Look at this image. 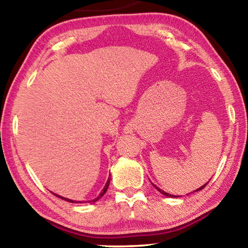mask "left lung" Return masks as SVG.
I'll list each match as a JSON object with an SVG mask.
<instances>
[{
	"instance_id": "1",
	"label": "left lung",
	"mask_w": 248,
	"mask_h": 248,
	"mask_svg": "<svg viewBox=\"0 0 248 248\" xmlns=\"http://www.w3.org/2000/svg\"><path fill=\"white\" fill-rule=\"evenodd\" d=\"M209 183V182H208ZM207 183V184H208ZM207 184H204L203 185V186H201L200 188H198V189H197V190H195V191H198V190H201V189H203V188L205 187V186H207ZM153 186L155 187V188H156V189L159 191V192H161V194H163V195H165V196H167V197H176V196H174V195H170V194H167V192H165V191H163V190H161V189H159V188H157L156 186H155V185H153Z\"/></svg>"
}]
</instances>
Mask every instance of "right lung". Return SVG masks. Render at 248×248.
<instances>
[{
    "label": "right lung",
    "mask_w": 248,
    "mask_h": 248,
    "mask_svg": "<svg viewBox=\"0 0 248 248\" xmlns=\"http://www.w3.org/2000/svg\"><path fill=\"white\" fill-rule=\"evenodd\" d=\"M109 183H110V178H108V180H107V183H106V185H105V187L103 188V190H102V192H100L99 194V196L97 197V198H95V199H93V200H91V201H89V202H96V201H97L98 199H100L102 198V197L106 194V191H107V189H108V186H109ZM56 195V194H54ZM57 197H59V198H61V199H63V200H65V201H69V202H74L73 200H70V199H66V198H63V197H61V196H59V195H56ZM75 202H77V201H75ZM78 203V202H77Z\"/></svg>",
    "instance_id": "1"
}]
</instances>
